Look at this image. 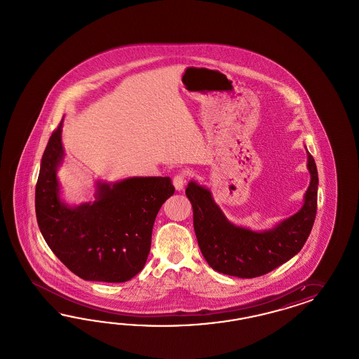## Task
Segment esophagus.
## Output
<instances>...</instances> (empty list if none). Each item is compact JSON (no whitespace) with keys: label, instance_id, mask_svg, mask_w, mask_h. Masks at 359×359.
Returning a JSON list of instances; mask_svg holds the SVG:
<instances>
[{"label":"esophagus","instance_id":"esophagus-1","mask_svg":"<svg viewBox=\"0 0 359 359\" xmlns=\"http://www.w3.org/2000/svg\"><path fill=\"white\" fill-rule=\"evenodd\" d=\"M185 177H187V176H185L184 172L177 174L175 176L172 183H174L175 189H176V191H182V189L184 188Z\"/></svg>","mask_w":359,"mask_h":359}]
</instances>
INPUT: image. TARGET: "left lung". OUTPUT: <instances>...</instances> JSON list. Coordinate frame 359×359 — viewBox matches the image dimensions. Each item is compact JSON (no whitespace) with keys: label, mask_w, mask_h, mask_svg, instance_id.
Segmentation results:
<instances>
[{"label":"left lung","mask_w":359,"mask_h":359,"mask_svg":"<svg viewBox=\"0 0 359 359\" xmlns=\"http://www.w3.org/2000/svg\"><path fill=\"white\" fill-rule=\"evenodd\" d=\"M306 156L311 183L303 207L291 217L264 230L234 225L215 203L207 187L195 180L188 183L185 195L194 208L196 238L213 270L237 278H257L282 266L303 249L315 222L318 188L315 159L308 150Z\"/></svg>","instance_id":"1"}]
</instances>
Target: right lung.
Here are the masks:
<instances>
[{"instance_id":"1","label":"right lung","mask_w":359,"mask_h":359,"mask_svg":"<svg viewBox=\"0 0 359 359\" xmlns=\"http://www.w3.org/2000/svg\"><path fill=\"white\" fill-rule=\"evenodd\" d=\"M63 120L50 137L35 187L38 226L48 248L77 276L89 282L123 283L147 261L154 221L174 195L170 177L97 180L95 201L69 205L60 198L57 168L65 161Z\"/></svg>"}]
</instances>
